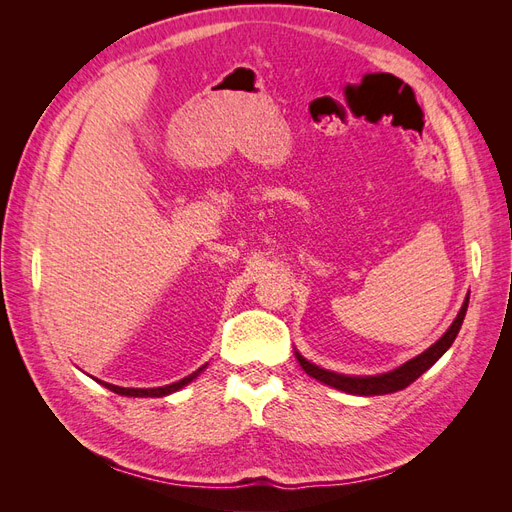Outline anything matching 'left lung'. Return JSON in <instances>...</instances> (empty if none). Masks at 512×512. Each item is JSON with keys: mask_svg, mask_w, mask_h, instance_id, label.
I'll use <instances>...</instances> for the list:
<instances>
[{"mask_svg": "<svg viewBox=\"0 0 512 512\" xmlns=\"http://www.w3.org/2000/svg\"><path fill=\"white\" fill-rule=\"evenodd\" d=\"M468 303H470V297H466V301H463L457 318L453 320L451 327H448V331L438 339L436 344L427 348L423 354L414 356V359H410L408 363L389 371V374L344 376V374H335V371L322 369L314 363H309L307 359H303L299 352H294V354H297V359H299L301 367L305 369V374H309V376L324 382V384L333 386V389H337V391H344V393H350V395H365V397H369V395H389V393H395V391H401V389H406V386H410L418 376H423L425 371L433 363H436L448 348H451V344L455 342V337L461 329V322H463V318H466Z\"/></svg>", "mask_w": 512, "mask_h": 512, "instance_id": "obj_1", "label": "left lung"}]
</instances>
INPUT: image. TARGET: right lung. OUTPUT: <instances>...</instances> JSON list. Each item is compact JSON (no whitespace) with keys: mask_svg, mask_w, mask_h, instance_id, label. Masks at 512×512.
<instances>
[{"mask_svg":"<svg viewBox=\"0 0 512 512\" xmlns=\"http://www.w3.org/2000/svg\"><path fill=\"white\" fill-rule=\"evenodd\" d=\"M207 365H203V367H198L194 374H190V376H185L183 380H179V382H173V384H166V386H156V389H123V386H117V384H108V382H102L108 391H113V393H117V395H126V397H164V395H170V393H175V391H179V389H183L185 384H190L200 371H203Z\"/></svg>","mask_w":512,"mask_h":512,"instance_id":"obj_1","label":"right lung"}]
</instances>
